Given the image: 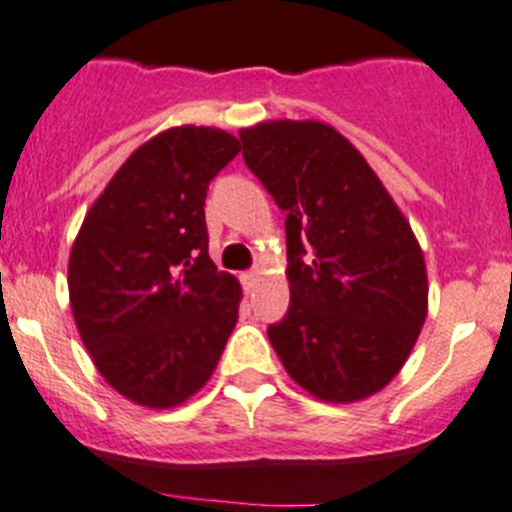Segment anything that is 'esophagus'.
Masks as SVG:
<instances>
[{
	"instance_id": "1",
	"label": "esophagus",
	"mask_w": 512,
	"mask_h": 512,
	"mask_svg": "<svg viewBox=\"0 0 512 512\" xmlns=\"http://www.w3.org/2000/svg\"><path fill=\"white\" fill-rule=\"evenodd\" d=\"M240 280H242V285H245V290H252V288H255V283H257V272L255 270L242 272Z\"/></svg>"
}]
</instances>
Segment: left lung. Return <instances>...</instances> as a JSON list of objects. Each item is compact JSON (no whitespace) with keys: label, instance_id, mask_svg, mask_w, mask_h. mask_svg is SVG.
Segmentation results:
<instances>
[{"label":"left lung","instance_id":"1","mask_svg":"<svg viewBox=\"0 0 512 512\" xmlns=\"http://www.w3.org/2000/svg\"><path fill=\"white\" fill-rule=\"evenodd\" d=\"M242 156L288 234L290 308L267 328L295 384L351 404L407 364L427 318L422 247L358 148L321 121L242 128Z\"/></svg>","mask_w":512,"mask_h":512}]
</instances>
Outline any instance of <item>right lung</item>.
Returning <instances> with one entry per match:
<instances>
[{"instance_id": "1", "label": "right lung", "mask_w": 512, "mask_h": 512, "mask_svg": "<svg viewBox=\"0 0 512 512\" xmlns=\"http://www.w3.org/2000/svg\"><path fill=\"white\" fill-rule=\"evenodd\" d=\"M240 154L222 128L176 126L138 146L85 214L70 308L95 369L121 396L171 409L217 369L242 288L209 257V181Z\"/></svg>"}]
</instances>
